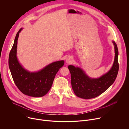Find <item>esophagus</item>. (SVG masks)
Instances as JSON below:
<instances>
[{"label":"esophagus","instance_id":"obj_1","mask_svg":"<svg viewBox=\"0 0 129 129\" xmlns=\"http://www.w3.org/2000/svg\"><path fill=\"white\" fill-rule=\"evenodd\" d=\"M66 62L67 64H71L73 63V59L71 57H68L66 60Z\"/></svg>","mask_w":129,"mask_h":129}]
</instances>
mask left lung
Masks as SVG:
<instances>
[{
  "instance_id": "left-lung-1",
  "label": "left lung",
  "mask_w": 129,
  "mask_h": 129,
  "mask_svg": "<svg viewBox=\"0 0 129 129\" xmlns=\"http://www.w3.org/2000/svg\"><path fill=\"white\" fill-rule=\"evenodd\" d=\"M114 46L115 58L113 64L105 74L99 78H91L80 67L69 65L71 74L72 88L75 94L82 99H90L96 98L107 90L114 82L118 72V50L116 44Z\"/></svg>"
}]
</instances>
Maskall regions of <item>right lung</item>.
Here are the masks:
<instances>
[{
  "instance_id": "1",
  "label": "right lung",
  "mask_w": 129,
  "mask_h": 129,
  "mask_svg": "<svg viewBox=\"0 0 129 129\" xmlns=\"http://www.w3.org/2000/svg\"><path fill=\"white\" fill-rule=\"evenodd\" d=\"M22 29V28H20L17 33L10 52L9 68L15 85L22 93L29 96L42 97L51 88L54 77L64 65V61L53 62L37 72H29L24 69L17 57V41Z\"/></svg>"
}]
</instances>
